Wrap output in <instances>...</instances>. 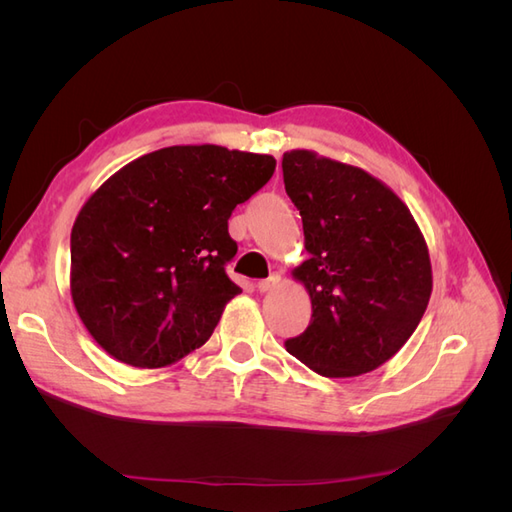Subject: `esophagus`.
<instances>
[{"instance_id": "1", "label": "esophagus", "mask_w": 512, "mask_h": 512, "mask_svg": "<svg viewBox=\"0 0 512 512\" xmlns=\"http://www.w3.org/2000/svg\"><path fill=\"white\" fill-rule=\"evenodd\" d=\"M277 282H280V275H271V277H267V280H260L258 282V290L260 292H269V290H273L277 286Z\"/></svg>"}]
</instances>
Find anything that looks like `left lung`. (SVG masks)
I'll return each instance as SVG.
<instances>
[{
	"label": "left lung",
	"instance_id": "obj_1",
	"mask_svg": "<svg viewBox=\"0 0 512 512\" xmlns=\"http://www.w3.org/2000/svg\"><path fill=\"white\" fill-rule=\"evenodd\" d=\"M282 168L309 254L292 277L312 299V322L286 350L327 378L374 371L427 309L433 277L423 232L404 200L359 166L292 149Z\"/></svg>",
	"mask_w": 512,
	"mask_h": 512
}]
</instances>
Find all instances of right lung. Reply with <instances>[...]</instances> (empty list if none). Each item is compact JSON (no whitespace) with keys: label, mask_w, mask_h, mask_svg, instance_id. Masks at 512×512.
Returning a JSON list of instances; mask_svg holds the SVG:
<instances>
[{"label":"right lung","mask_w":512,"mask_h":512,"mask_svg":"<svg viewBox=\"0 0 512 512\" xmlns=\"http://www.w3.org/2000/svg\"><path fill=\"white\" fill-rule=\"evenodd\" d=\"M275 170L267 153L175 145L119 168L91 194L70 235L76 314L113 359L168 367L211 337L241 288L232 209Z\"/></svg>","instance_id":"right-lung-1"}]
</instances>
